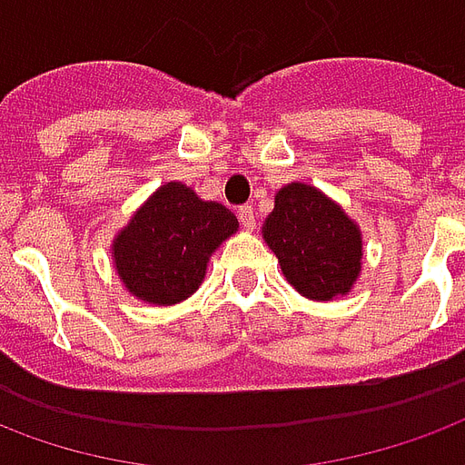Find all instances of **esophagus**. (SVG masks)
Masks as SVG:
<instances>
[{
    "label": "esophagus",
    "mask_w": 465,
    "mask_h": 465,
    "mask_svg": "<svg viewBox=\"0 0 465 465\" xmlns=\"http://www.w3.org/2000/svg\"><path fill=\"white\" fill-rule=\"evenodd\" d=\"M239 222H242V226L246 232H251V229L256 226V216H253V209H251V206H242V209H239Z\"/></svg>",
    "instance_id": "1"
}]
</instances>
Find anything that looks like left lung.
Masks as SVG:
<instances>
[{"label": "left lung", "instance_id": "8db88e82", "mask_svg": "<svg viewBox=\"0 0 465 465\" xmlns=\"http://www.w3.org/2000/svg\"><path fill=\"white\" fill-rule=\"evenodd\" d=\"M261 233L285 281L311 301L347 295L362 276L360 223L312 184L291 182L278 189Z\"/></svg>", "mask_w": 465, "mask_h": 465}]
</instances>
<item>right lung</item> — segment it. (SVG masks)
Here are the masks:
<instances>
[{
	"label": "right lung",
	"instance_id": "add662e5",
	"mask_svg": "<svg viewBox=\"0 0 465 465\" xmlns=\"http://www.w3.org/2000/svg\"><path fill=\"white\" fill-rule=\"evenodd\" d=\"M239 232L236 216L182 182H164L113 239L123 288L150 305H177L197 293L209 259Z\"/></svg>",
	"mask_w": 465,
	"mask_h": 465
}]
</instances>
